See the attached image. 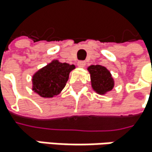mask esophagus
<instances>
[{
  "mask_svg": "<svg viewBox=\"0 0 152 152\" xmlns=\"http://www.w3.org/2000/svg\"><path fill=\"white\" fill-rule=\"evenodd\" d=\"M77 66H78L79 67H84V66H86V62H85V61H83V60L78 61V62H77Z\"/></svg>",
  "mask_w": 152,
  "mask_h": 152,
  "instance_id": "esophagus-1",
  "label": "esophagus"
}]
</instances>
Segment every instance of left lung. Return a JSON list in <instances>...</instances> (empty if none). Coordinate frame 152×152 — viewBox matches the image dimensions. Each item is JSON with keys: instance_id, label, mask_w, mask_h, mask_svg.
<instances>
[{"instance_id": "1", "label": "left lung", "mask_w": 152, "mask_h": 152, "mask_svg": "<svg viewBox=\"0 0 152 152\" xmlns=\"http://www.w3.org/2000/svg\"><path fill=\"white\" fill-rule=\"evenodd\" d=\"M91 75L92 86L94 91L99 94H104L113 88V80L110 72L100 65L91 66L88 67Z\"/></svg>"}]
</instances>
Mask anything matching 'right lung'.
I'll use <instances>...</instances> for the list:
<instances>
[{
	"instance_id": "add662e5",
	"label": "right lung",
	"mask_w": 152,
	"mask_h": 152,
	"mask_svg": "<svg viewBox=\"0 0 152 152\" xmlns=\"http://www.w3.org/2000/svg\"><path fill=\"white\" fill-rule=\"evenodd\" d=\"M74 65L53 61L33 77V90L42 97H53L60 93L68 80Z\"/></svg>"
}]
</instances>
